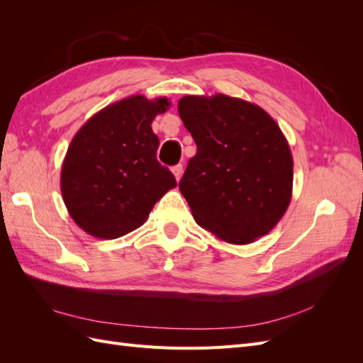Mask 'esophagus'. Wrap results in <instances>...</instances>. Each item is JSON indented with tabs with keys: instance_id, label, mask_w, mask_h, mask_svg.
Listing matches in <instances>:
<instances>
[{
	"instance_id": "1",
	"label": "esophagus",
	"mask_w": 363,
	"mask_h": 363,
	"mask_svg": "<svg viewBox=\"0 0 363 363\" xmlns=\"http://www.w3.org/2000/svg\"><path fill=\"white\" fill-rule=\"evenodd\" d=\"M172 174L175 175V180L180 182L182 174H183V167H182V164H175V167L172 168Z\"/></svg>"
}]
</instances>
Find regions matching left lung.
<instances>
[{"label":"left lung","instance_id":"8db88e82","mask_svg":"<svg viewBox=\"0 0 363 363\" xmlns=\"http://www.w3.org/2000/svg\"><path fill=\"white\" fill-rule=\"evenodd\" d=\"M179 115L196 145L179 183L196 224L235 245L268 235L292 196L294 160L279 124L224 94L186 95Z\"/></svg>","mask_w":363,"mask_h":363}]
</instances>
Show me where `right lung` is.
I'll use <instances>...</instances> for the list:
<instances>
[{"label": "right lung", "instance_id": "1", "mask_svg": "<svg viewBox=\"0 0 363 363\" xmlns=\"http://www.w3.org/2000/svg\"><path fill=\"white\" fill-rule=\"evenodd\" d=\"M169 106L167 96H128L101 108L72 138L60 189L74 223L87 235L116 239L133 232L177 186L157 162L159 138L151 128Z\"/></svg>", "mask_w": 363, "mask_h": 363}]
</instances>
